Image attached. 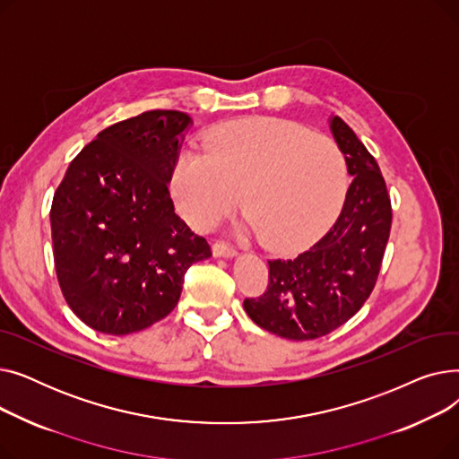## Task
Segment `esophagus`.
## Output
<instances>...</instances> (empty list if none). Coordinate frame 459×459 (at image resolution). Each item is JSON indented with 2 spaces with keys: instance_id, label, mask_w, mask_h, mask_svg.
<instances>
[{
  "instance_id": "obj_1",
  "label": "esophagus",
  "mask_w": 459,
  "mask_h": 459,
  "mask_svg": "<svg viewBox=\"0 0 459 459\" xmlns=\"http://www.w3.org/2000/svg\"><path fill=\"white\" fill-rule=\"evenodd\" d=\"M212 249H213V255H215V256H225V258L236 256L234 246H230L229 242H223V239H217V242L213 244Z\"/></svg>"
}]
</instances>
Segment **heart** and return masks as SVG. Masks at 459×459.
Returning <instances> with one entry per match:
<instances>
[{"label":"heart","mask_w":459,"mask_h":459,"mask_svg":"<svg viewBox=\"0 0 459 459\" xmlns=\"http://www.w3.org/2000/svg\"><path fill=\"white\" fill-rule=\"evenodd\" d=\"M350 186L346 156L333 139L292 120L251 117L217 126L203 151L177 156L171 189L180 213L210 229L238 204L244 232L292 249L339 215Z\"/></svg>","instance_id":"b5f03b06"}]
</instances>
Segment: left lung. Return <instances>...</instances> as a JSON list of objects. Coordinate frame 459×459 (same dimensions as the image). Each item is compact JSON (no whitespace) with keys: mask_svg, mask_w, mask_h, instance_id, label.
<instances>
[{"mask_svg":"<svg viewBox=\"0 0 459 459\" xmlns=\"http://www.w3.org/2000/svg\"><path fill=\"white\" fill-rule=\"evenodd\" d=\"M329 126L353 177L342 212L307 251L268 260V290L244 301L256 325L290 341L320 339L365 305L391 234V199L374 156L341 117Z\"/></svg>","mask_w":459,"mask_h":459,"instance_id":"1","label":"left lung"}]
</instances>
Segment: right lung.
Masks as SVG:
<instances>
[{
  "instance_id": "1",
  "label": "right lung",
  "mask_w": 459,
  "mask_h": 459,
  "mask_svg": "<svg viewBox=\"0 0 459 459\" xmlns=\"http://www.w3.org/2000/svg\"><path fill=\"white\" fill-rule=\"evenodd\" d=\"M191 117L144 111L96 135L70 161L52 212L57 281L94 331L130 334L171 312L191 264L212 249L175 213L169 182Z\"/></svg>"
}]
</instances>
